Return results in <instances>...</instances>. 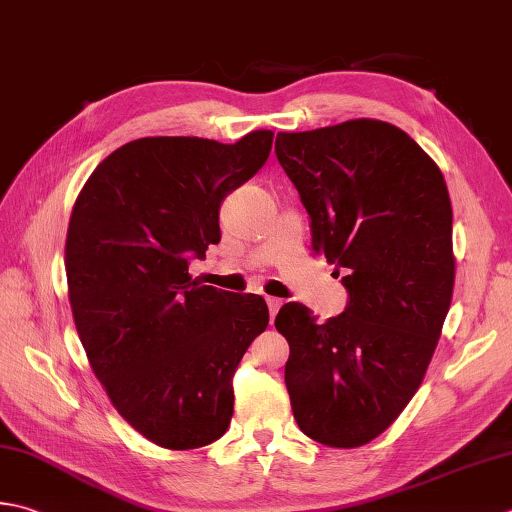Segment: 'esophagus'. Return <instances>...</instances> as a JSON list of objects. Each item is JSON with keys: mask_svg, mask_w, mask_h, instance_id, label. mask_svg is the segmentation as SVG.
<instances>
[{"mask_svg": "<svg viewBox=\"0 0 512 512\" xmlns=\"http://www.w3.org/2000/svg\"><path fill=\"white\" fill-rule=\"evenodd\" d=\"M266 304H268V313H270V319H275V315L279 313V308H282V299H277V297H268L266 299Z\"/></svg>", "mask_w": 512, "mask_h": 512, "instance_id": "1", "label": "esophagus"}]
</instances>
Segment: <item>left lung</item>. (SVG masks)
<instances>
[{
  "label": "left lung",
  "mask_w": 512,
  "mask_h": 512,
  "mask_svg": "<svg viewBox=\"0 0 512 512\" xmlns=\"http://www.w3.org/2000/svg\"><path fill=\"white\" fill-rule=\"evenodd\" d=\"M275 153L313 250L348 290L324 324L297 302L277 313L290 406L315 442L364 446L413 399L442 335L455 284L448 188L415 139L379 119L277 133Z\"/></svg>",
  "instance_id": "obj_1"
}]
</instances>
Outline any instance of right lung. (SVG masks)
I'll return each mask as SVG.
<instances>
[{"label":"right lung","instance_id":"obj_1","mask_svg":"<svg viewBox=\"0 0 512 512\" xmlns=\"http://www.w3.org/2000/svg\"><path fill=\"white\" fill-rule=\"evenodd\" d=\"M273 130L235 144L142 137L88 177L66 237L68 299L90 368L139 435L190 450L226 433L233 375L268 326L264 297L199 286L219 206L266 164Z\"/></svg>","mask_w":512,"mask_h":512}]
</instances>
